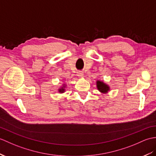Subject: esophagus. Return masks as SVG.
<instances>
[{"label": "esophagus", "instance_id": "esophagus-1", "mask_svg": "<svg viewBox=\"0 0 156 156\" xmlns=\"http://www.w3.org/2000/svg\"><path fill=\"white\" fill-rule=\"evenodd\" d=\"M78 76L79 77H83V76H84V73H83V72H80L78 73Z\"/></svg>", "mask_w": 156, "mask_h": 156}]
</instances>
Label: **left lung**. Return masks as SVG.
I'll list each match as a JSON object with an SVG mask.
<instances>
[{
  "label": "left lung",
  "instance_id": "obj_1",
  "mask_svg": "<svg viewBox=\"0 0 156 156\" xmlns=\"http://www.w3.org/2000/svg\"><path fill=\"white\" fill-rule=\"evenodd\" d=\"M97 88L100 92L102 93H107L110 90V87L106 84H105L102 81L97 80L96 82Z\"/></svg>",
  "mask_w": 156,
  "mask_h": 156
}]
</instances>
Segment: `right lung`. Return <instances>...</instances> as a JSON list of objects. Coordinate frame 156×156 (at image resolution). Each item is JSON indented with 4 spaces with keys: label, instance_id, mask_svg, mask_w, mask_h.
Segmentation results:
<instances>
[{
    "label": "right lung",
    "instance_id": "1",
    "mask_svg": "<svg viewBox=\"0 0 156 156\" xmlns=\"http://www.w3.org/2000/svg\"><path fill=\"white\" fill-rule=\"evenodd\" d=\"M64 86H62V87H61V88H59L58 89V92H60V93H63L64 91H65V87H66V86H65L64 84H63Z\"/></svg>",
    "mask_w": 156,
    "mask_h": 156
}]
</instances>
